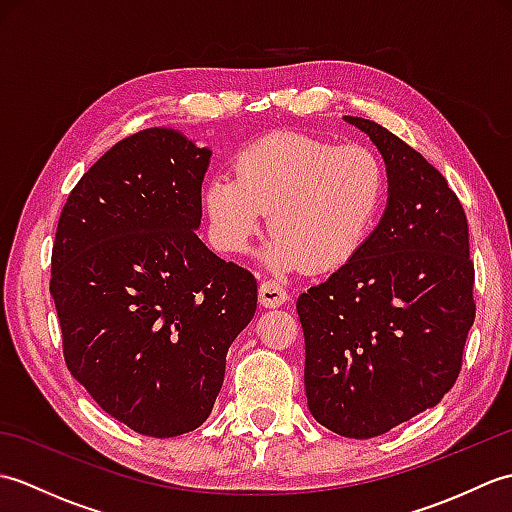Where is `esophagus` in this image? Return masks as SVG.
<instances>
[{
	"instance_id": "obj_1",
	"label": "esophagus",
	"mask_w": 512,
	"mask_h": 512,
	"mask_svg": "<svg viewBox=\"0 0 512 512\" xmlns=\"http://www.w3.org/2000/svg\"><path fill=\"white\" fill-rule=\"evenodd\" d=\"M288 301V292L284 290V286H279L277 281H264L262 286H259V303H262L264 308H279L284 306Z\"/></svg>"
}]
</instances>
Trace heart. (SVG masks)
Instances as JSON below:
<instances>
[{
  "mask_svg": "<svg viewBox=\"0 0 512 512\" xmlns=\"http://www.w3.org/2000/svg\"><path fill=\"white\" fill-rule=\"evenodd\" d=\"M235 176L206 182L202 206L211 242L244 255L262 231L264 262L277 273L350 264L367 244L387 200V171L374 149L299 132H275L235 156Z\"/></svg>",
  "mask_w": 512,
  "mask_h": 512,
  "instance_id": "obj_1",
  "label": "heart"
}]
</instances>
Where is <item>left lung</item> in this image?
Segmentation results:
<instances>
[{"mask_svg": "<svg viewBox=\"0 0 512 512\" xmlns=\"http://www.w3.org/2000/svg\"><path fill=\"white\" fill-rule=\"evenodd\" d=\"M376 145L387 206L350 264L297 299L308 409L367 440L436 407L460 374L475 319L469 224L458 195L416 149L343 116Z\"/></svg>", "mask_w": 512, "mask_h": 512, "instance_id": "left-lung-1", "label": "left lung"}]
</instances>
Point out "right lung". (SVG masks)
Returning <instances> with one entry per match:
<instances>
[{
    "instance_id": "add662e5",
    "label": "right lung",
    "mask_w": 512,
    "mask_h": 512,
    "mask_svg": "<svg viewBox=\"0 0 512 512\" xmlns=\"http://www.w3.org/2000/svg\"><path fill=\"white\" fill-rule=\"evenodd\" d=\"M213 151L151 127L94 162L65 202L50 295L70 374L105 413L173 438L209 418L257 281L198 237Z\"/></svg>"
}]
</instances>
